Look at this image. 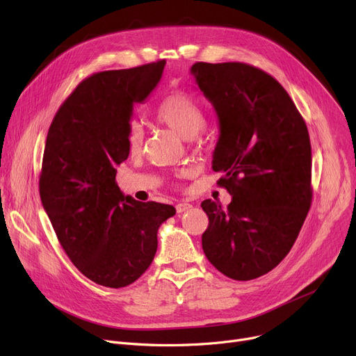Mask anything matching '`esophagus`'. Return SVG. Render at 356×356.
Segmentation results:
<instances>
[{"mask_svg": "<svg viewBox=\"0 0 356 356\" xmlns=\"http://www.w3.org/2000/svg\"><path fill=\"white\" fill-rule=\"evenodd\" d=\"M192 208V204L191 203H184V202H181V203H177L176 204V211H177V213H183V212H186V211H189Z\"/></svg>", "mask_w": 356, "mask_h": 356, "instance_id": "obj_1", "label": "esophagus"}]
</instances>
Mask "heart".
I'll use <instances>...</instances> for the list:
<instances>
[{
    "label": "heart",
    "instance_id": "obj_1",
    "mask_svg": "<svg viewBox=\"0 0 356 356\" xmlns=\"http://www.w3.org/2000/svg\"><path fill=\"white\" fill-rule=\"evenodd\" d=\"M154 118L172 128L176 133L186 138H195L207 124L204 112L197 101L183 92H175L165 97L156 108ZM145 133L138 121H131L127 127L125 144L131 156H137L143 152Z\"/></svg>",
    "mask_w": 356,
    "mask_h": 356
}]
</instances>
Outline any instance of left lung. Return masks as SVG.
I'll list each match as a JSON object with an SVG mask.
<instances>
[{
  "label": "left lung",
  "instance_id": "1",
  "mask_svg": "<svg viewBox=\"0 0 356 356\" xmlns=\"http://www.w3.org/2000/svg\"><path fill=\"white\" fill-rule=\"evenodd\" d=\"M215 108L219 138L212 168L232 196L227 208L207 199L202 248L238 282L271 271L290 252L312 203L309 131L287 90L255 66L197 62L191 69Z\"/></svg>",
  "mask_w": 356,
  "mask_h": 356
}]
</instances>
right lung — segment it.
Returning a JSON list of instances; mask_svg holds the SVG:
<instances>
[{
  "label": "right lung",
  "mask_w": 356,
  "mask_h": 356,
  "mask_svg": "<svg viewBox=\"0 0 356 356\" xmlns=\"http://www.w3.org/2000/svg\"><path fill=\"white\" fill-rule=\"evenodd\" d=\"M165 60L93 73L60 105L47 133L39 180L43 208L73 266L93 283L121 289L152 264L172 204L138 202L115 181L127 160L133 108L161 79Z\"/></svg>",
  "instance_id": "obj_1"
}]
</instances>
